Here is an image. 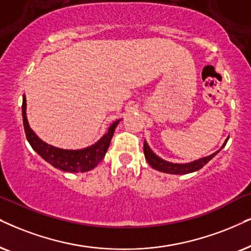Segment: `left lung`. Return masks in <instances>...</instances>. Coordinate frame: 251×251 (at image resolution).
<instances>
[{"mask_svg": "<svg viewBox=\"0 0 251 251\" xmlns=\"http://www.w3.org/2000/svg\"><path fill=\"white\" fill-rule=\"evenodd\" d=\"M228 139H229V136L227 138V140L224 144L223 147H225V145L227 144ZM219 151H221V149H219ZM219 151H215V153H213L212 155H210V156L199 158V160L193 161V162H191V163H184V164L171 163V162H168V161L162 160L161 157H158L157 155L155 154L151 148H149V146L147 142H146V140L144 142L145 157H146V160H147V162L149 163V166H151V168H154L155 170L161 171V173L173 174V175H185V174H190V173H193V171L201 169V168L204 167L206 163L210 162L212 158H213L215 155L219 153Z\"/></svg>", "mask_w": 251, "mask_h": 251, "instance_id": "obj_1", "label": "left lung"}]
</instances>
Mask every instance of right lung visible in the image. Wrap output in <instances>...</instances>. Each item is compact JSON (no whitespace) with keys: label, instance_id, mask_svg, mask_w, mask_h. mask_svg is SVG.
Masks as SVG:
<instances>
[{"label":"right lung","instance_id":"add662e5","mask_svg":"<svg viewBox=\"0 0 251 251\" xmlns=\"http://www.w3.org/2000/svg\"><path fill=\"white\" fill-rule=\"evenodd\" d=\"M22 112H23V124L24 131L28 144L31 145L34 151L40 155L46 162L52 164L54 168L68 173H85L94 169L100 161L105 156V153L109 148L111 139H112L115 128L118 125L120 119L116 120L110 126L109 131L103 138H100L96 144L78 151H68L53 147L43 140H40L34 132L30 128L26 118V98L23 96V104H22Z\"/></svg>","mask_w":251,"mask_h":251}]
</instances>
